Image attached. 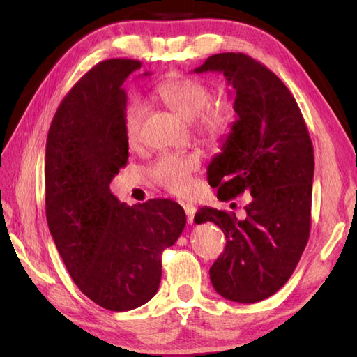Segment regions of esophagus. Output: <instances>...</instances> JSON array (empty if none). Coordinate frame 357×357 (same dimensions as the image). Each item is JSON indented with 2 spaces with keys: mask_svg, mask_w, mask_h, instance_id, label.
<instances>
[{
  "mask_svg": "<svg viewBox=\"0 0 357 357\" xmlns=\"http://www.w3.org/2000/svg\"><path fill=\"white\" fill-rule=\"evenodd\" d=\"M184 211L187 215V221L188 224H193V219H195V213H196V208L192 206V204H183Z\"/></svg>",
  "mask_w": 357,
  "mask_h": 357,
  "instance_id": "obj_1",
  "label": "esophagus"
}]
</instances>
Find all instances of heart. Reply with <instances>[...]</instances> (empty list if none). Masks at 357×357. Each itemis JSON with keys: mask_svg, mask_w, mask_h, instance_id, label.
Segmentation results:
<instances>
[{"mask_svg": "<svg viewBox=\"0 0 357 357\" xmlns=\"http://www.w3.org/2000/svg\"><path fill=\"white\" fill-rule=\"evenodd\" d=\"M156 96L185 119H196L195 127L202 138L211 142H221L236 124V112L229 102L210 104L213 100L211 89L204 82L174 77L162 81L155 90ZM146 107L138 100L126 105L123 112V132L126 142L136 147L141 141V127ZM201 167L196 153H164L150 165L149 173L159 187L173 195H185L193 185V173Z\"/></svg>", "mask_w": 357, "mask_h": 357, "instance_id": "1", "label": "heart"}]
</instances>
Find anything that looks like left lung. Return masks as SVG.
<instances>
[{"mask_svg":"<svg viewBox=\"0 0 357 357\" xmlns=\"http://www.w3.org/2000/svg\"><path fill=\"white\" fill-rule=\"evenodd\" d=\"M195 72L224 73L238 115L222 153L208 165V184L222 201L252 195L242 221L210 207L195 221L215 222L225 234L224 253L210 268L215 290L229 301L255 304L284 287L308 242L313 144L290 90L252 56L218 53Z\"/></svg>","mask_w":357,"mask_h":357,"instance_id":"8db88e82","label":"left lung"}]
</instances>
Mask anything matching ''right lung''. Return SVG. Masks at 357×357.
I'll list each match as a JSON object with an SVG mask.
<instances>
[{
    "mask_svg": "<svg viewBox=\"0 0 357 357\" xmlns=\"http://www.w3.org/2000/svg\"><path fill=\"white\" fill-rule=\"evenodd\" d=\"M138 69L139 61L126 58L92 67L59 104L45 144L50 234L73 282L110 312H128L153 298L162 275L161 253L187 222L174 201L130 207L110 193L109 184L128 159L123 84Z\"/></svg>",
    "mask_w": 357,
    "mask_h": 357,
    "instance_id": "add662e5",
    "label": "right lung"
}]
</instances>
